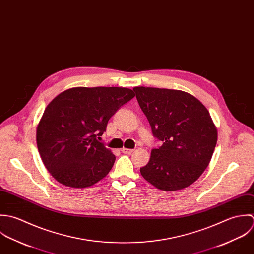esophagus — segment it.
I'll return each mask as SVG.
<instances>
[{"label":"esophagus","mask_w":254,"mask_h":254,"mask_svg":"<svg viewBox=\"0 0 254 254\" xmlns=\"http://www.w3.org/2000/svg\"><path fill=\"white\" fill-rule=\"evenodd\" d=\"M122 152L125 154H131L133 152V149H128V148H122Z\"/></svg>","instance_id":"obj_1"}]
</instances>
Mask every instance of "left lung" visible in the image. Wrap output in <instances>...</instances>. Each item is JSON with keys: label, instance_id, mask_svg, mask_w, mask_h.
I'll return each instance as SVG.
<instances>
[{"label": "left lung", "instance_id": "1", "mask_svg": "<svg viewBox=\"0 0 254 254\" xmlns=\"http://www.w3.org/2000/svg\"><path fill=\"white\" fill-rule=\"evenodd\" d=\"M153 136L162 142L154 148L142 177L165 191L193 184L212 158L217 129L208 110L194 96L165 88L134 87Z\"/></svg>", "mask_w": 254, "mask_h": 254}]
</instances>
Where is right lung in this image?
I'll return each mask as SVG.
<instances>
[{
  "label": "right lung",
  "instance_id": "1",
  "mask_svg": "<svg viewBox=\"0 0 254 254\" xmlns=\"http://www.w3.org/2000/svg\"><path fill=\"white\" fill-rule=\"evenodd\" d=\"M133 97L124 87H76L50 102L36 141L46 169L59 183L83 189L108 175L116 157L98 139L111 117Z\"/></svg>",
  "mask_w": 254,
  "mask_h": 254
}]
</instances>
